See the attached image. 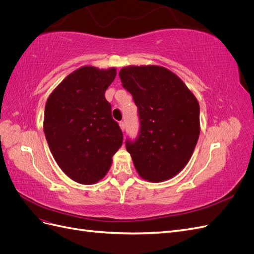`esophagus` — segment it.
Masks as SVG:
<instances>
[{
    "instance_id": "34e87169",
    "label": "esophagus",
    "mask_w": 254,
    "mask_h": 254,
    "mask_svg": "<svg viewBox=\"0 0 254 254\" xmlns=\"http://www.w3.org/2000/svg\"><path fill=\"white\" fill-rule=\"evenodd\" d=\"M120 127H121V129L123 130V131H124L125 128H126V126H125V122H120Z\"/></svg>"
}]
</instances>
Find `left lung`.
I'll return each mask as SVG.
<instances>
[{
  "mask_svg": "<svg viewBox=\"0 0 254 254\" xmlns=\"http://www.w3.org/2000/svg\"><path fill=\"white\" fill-rule=\"evenodd\" d=\"M120 78L139 114V134L126 140L135 170L151 182L172 178L188 164L200 133L196 97L163 66L129 65Z\"/></svg>",
  "mask_w": 254,
  "mask_h": 254,
  "instance_id": "obj_1",
  "label": "left lung"
}]
</instances>
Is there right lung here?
I'll list each match as a JSON object with an SVG mask.
<instances>
[{
  "label": "right lung",
  "instance_id": "add662e5",
  "mask_svg": "<svg viewBox=\"0 0 254 254\" xmlns=\"http://www.w3.org/2000/svg\"><path fill=\"white\" fill-rule=\"evenodd\" d=\"M115 76L114 67L82 66L61 81L45 105L43 129L52 155L66 176L81 184L104 178L123 144L105 97Z\"/></svg>",
  "mask_w": 254,
  "mask_h": 254
}]
</instances>
